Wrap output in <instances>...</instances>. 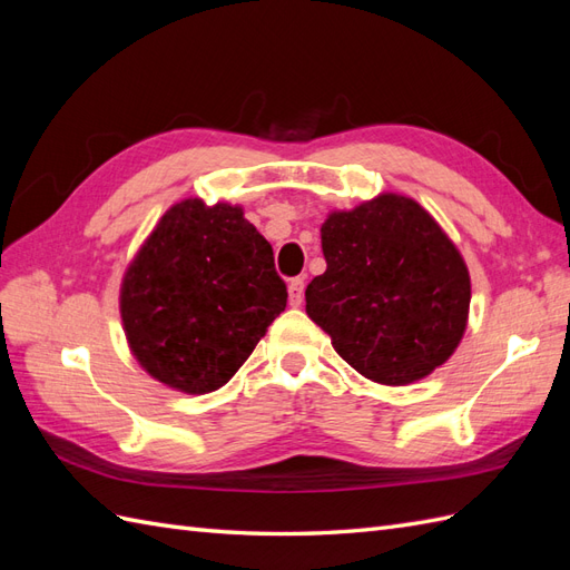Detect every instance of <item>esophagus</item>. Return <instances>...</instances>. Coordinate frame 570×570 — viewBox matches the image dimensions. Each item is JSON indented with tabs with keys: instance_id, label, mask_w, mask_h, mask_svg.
<instances>
[{
	"instance_id": "obj_1",
	"label": "esophagus",
	"mask_w": 570,
	"mask_h": 570,
	"mask_svg": "<svg viewBox=\"0 0 570 570\" xmlns=\"http://www.w3.org/2000/svg\"><path fill=\"white\" fill-rule=\"evenodd\" d=\"M287 292H289V304L299 306L304 299V278H292L287 285Z\"/></svg>"
}]
</instances>
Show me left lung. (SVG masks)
I'll return each instance as SVG.
<instances>
[{
	"label": "left lung",
	"instance_id": "8db88e82",
	"mask_svg": "<svg viewBox=\"0 0 570 570\" xmlns=\"http://www.w3.org/2000/svg\"><path fill=\"white\" fill-rule=\"evenodd\" d=\"M325 273L306 287V314L335 352L373 383L423 381L469 325L471 275L423 206L381 193L321 226Z\"/></svg>",
	"mask_w": 570,
	"mask_h": 570
}]
</instances>
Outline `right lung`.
Masks as SVG:
<instances>
[{"mask_svg":"<svg viewBox=\"0 0 570 570\" xmlns=\"http://www.w3.org/2000/svg\"><path fill=\"white\" fill-rule=\"evenodd\" d=\"M120 321L154 381L185 394L226 385L285 312L287 287L243 206L176 202L132 256Z\"/></svg>","mask_w":570,"mask_h":570,"instance_id":"add662e5","label":"right lung"}]
</instances>
